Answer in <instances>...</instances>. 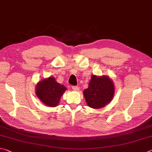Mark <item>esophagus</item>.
I'll list each match as a JSON object with an SVG mask.
<instances>
[{"instance_id":"1","label":"esophagus","mask_w":152,"mask_h":152,"mask_svg":"<svg viewBox=\"0 0 152 152\" xmlns=\"http://www.w3.org/2000/svg\"><path fill=\"white\" fill-rule=\"evenodd\" d=\"M72 89L74 90V91H78L79 87L77 86H72Z\"/></svg>"}]
</instances>
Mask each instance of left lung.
I'll return each mask as SVG.
<instances>
[{
  "instance_id": "obj_1",
  "label": "left lung",
  "mask_w": 152,
  "mask_h": 152,
  "mask_svg": "<svg viewBox=\"0 0 152 152\" xmlns=\"http://www.w3.org/2000/svg\"><path fill=\"white\" fill-rule=\"evenodd\" d=\"M83 95L89 107L94 109L103 107L113 97V82L106 76L93 75L88 88L84 90Z\"/></svg>"
}]
</instances>
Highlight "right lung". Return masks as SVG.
Instances as JSON below:
<instances>
[{
    "mask_svg": "<svg viewBox=\"0 0 152 152\" xmlns=\"http://www.w3.org/2000/svg\"><path fill=\"white\" fill-rule=\"evenodd\" d=\"M65 90V86L58 83L54 77H50L37 85L36 94L45 105L49 107H56Z\"/></svg>",
    "mask_w": 152,
    "mask_h": 152,
    "instance_id": "1",
    "label": "right lung"
}]
</instances>
